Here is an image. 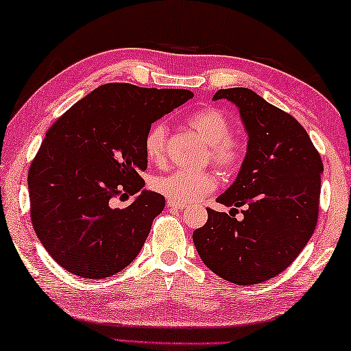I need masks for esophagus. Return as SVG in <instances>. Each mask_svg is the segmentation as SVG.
I'll list each match as a JSON object with an SVG mask.
<instances>
[{
  "label": "esophagus",
  "mask_w": 351,
  "mask_h": 351,
  "mask_svg": "<svg viewBox=\"0 0 351 351\" xmlns=\"http://www.w3.org/2000/svg\"><path fill=\"white\" fill-rule=\"evenodd\" d=\"M169 206L171 210H177V211H180V210H185L186 208V204H180V202H176V200H168V204H166Z\"/></svg>",
  "instance_id": "esophagus-1"
}]
</instances>
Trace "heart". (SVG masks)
<instances>
[{
  "mask_svg": "<svg viewBox=\"0 0 351 351\" xmlns=\"http://www.w3.org/2000/svg\"><path fill=\"white\" fill-rule=\"evenodd\" d=\"M186 124L210 146V160L217 168L233 174L247 158V145L241 138L232 136V121L213 107L196 110L186 118ZM168 125L152 124L145 135V154L149 163L163 165L166 162ZM152 186L165 197L180 204L196 202L200 197L215 191L217 179L211 171L177 169L154 179Z\"/></svg>",
  "mask_w": 351,
  "mask_h": 351,
  "instance_id": "b5f03b06",
  "label": "heart"
}]
</instances>
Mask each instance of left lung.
Wrapping results in <instances>:
<instances>
[{"instance_id": "obj_1", "label": "left lung", "mask_w": 351, "mask_h": 351, "mask_svg": "<svg viewBox=\"0 0 351 351\" xmlns=\"http://www.w3.org/2000/svg\"><path fill=\"white\" fill-rule=\"evenodd\" d=\"M213 99L239 108L247 134V158L237 180L211 208L193 241L210 271L249 286L283 272L313 237L319 217L320 154L303 125L249 88L217 90ZM245 206V219L232 215Z\"/></svg>"}]
</instances>
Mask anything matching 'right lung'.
<instances>
[{
  "mask_svg": "<svg viewBox=\"0 0 351 351\" xmlns=\"http://www.w3.org/2000/svg\"><path fill=\"white\" fill-rule=\"evenodd\" d=\"M191 97L188 90L104 84L46 132L27 174L31 221L40 243L65 271L107 278L140 254L165 208L162 194L141 189L145 135ZM136 192L125 209L111 208L112 198Z\"/></svg>",
  "mask_w": 351,
  "mask_h": 351,
  "instance_id": "1",
  "label": "right lung"
}]
</instances>
